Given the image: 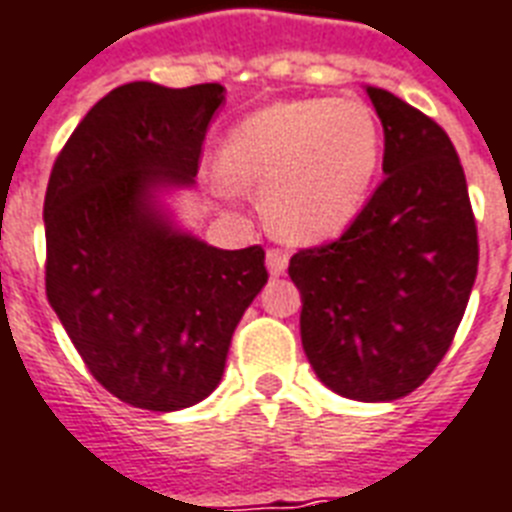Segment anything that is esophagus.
<instances>
[{"label":"esophagus","instance_id":"1","mask_svg":"<svg viewBox=\"0 0 512 512\" xmlns=\"http://www.w3.org/2000/svg\"><path fill=\"white\" fill-rule=\"evenodd\" d=\"M287 260H290V257L284 255L282 249H268V255H265L268 273H271V276H282V273L287 271Z\"/></svg>","mask_w":512,"mask_h":512}]
</instances>
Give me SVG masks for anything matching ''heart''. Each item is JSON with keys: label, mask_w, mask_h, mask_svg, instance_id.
<instances>
[{"label": "heart", "mask_w": 512, "mask_h": 512, "mask_svg": "<svg viewBox=\"0 0 512 512\" xmlns=\"http://www.w3.org/2000/svg\"><path fill=\"white\" fill-rule=\"evenodd\" d=\"M381 161V131L360 99L279 101L230 131L220 171L233 190L263 195L282 239H333L368 204Z\"/></svg>", "instance_id": "obj_1"}]
</instances>
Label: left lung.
I'll return each instance as SVG.
<instances>
[{
  "mask_svg": "<svg viewBox=\"0 0 512 512\" xmlns=\"http://www.w3.org/2000/svg\"><path fill=\"white\" fill-rule=\"evenodd\" d=\"M384 182L341 239L300 249V341L319 381L362 403L411 395L446 357L478 273L467 179L443 128L384 88Z\"/></svg>",
  "mask_w": 512,
  "mask_h": 512,
  "instance_id": "left-lung-1",
  "label": "left lung"
}]
</instances>
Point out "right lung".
<instances>
[{
  "label": "right lung",
  "instance_id": "right-lung-1",
  "mask_svg": "<svg viewBox=\"0 0 512 512\" xmlns=\"http://www.w3.org/2000/svg\"><path fill=\"white\" fill-rule=\"evenodd\" d=\"M220 83L109 91L58 152L45 193V290L109 395L169 413L220 384L230 338L268 282L263 247L217 249L155 201L193 185Z\"/></svg>",
  "mask_w": 512,
  "mask_h": 512
}]
</instances>
